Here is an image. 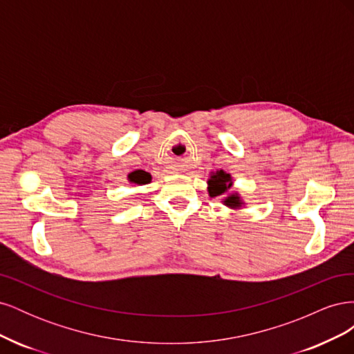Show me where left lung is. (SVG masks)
<instances>
[{
	"mask_svg": "<svg viewBox=\"0 0 354 354\" xmlns=\"http://www.w3.org/2000/svg\"><path fill=\"white\" fill-rule=\"evenodd\" d=\"M233 185L232 181V176L224 173L223 169L216 171V173H211L209 178H208V194L211 198H216V196H223V195H227L223 198V203L229 208L233 209H238L243 205V202L241 199V196L236 194V192H232V194H227Z\"/></svg>",
	"mask_w": 354,
	"mask_h": 354,
	"instance_id": "1",
	"label": "left lung"
}]
</instances>
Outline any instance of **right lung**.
Masks as SVG:
<instances>
[{"mask_svg":"<svg viewBox=\"0 0 354 354\" xmlns=\"http://www.w3.org/2000/svg\"><path fill=\"white\" fill-rule=\"evenodd\" d=\"M151 174L146 173V171H134V173L128 174V180H130V183H134V185H147L149 181H151Z\"/></svg>","mask_w":354,"mask_h":354,"instance_id":"right-lung-1","label":"right lung"}]
</instances>
